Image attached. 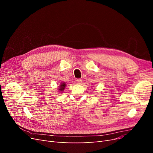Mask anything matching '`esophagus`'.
Instances as JSON below:
<instances>
[{"instance_id":"obj_1","label":"esophagus","mask_w":153,"mask_h":153,"mask_svg":"<svg viewBox=\"0 0 153 153\" xmlns=\"http://www.w3.org/2000/svg\"><path fill=\"white\" fill-rule=\"evenodd\" d=\"M76 82L78 84H80L81 83H82V80H81V79H77V80H76Z\"/></svg>"}]
</instances>
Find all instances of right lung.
Segmentation results:
<instances>
[{"label":"right lung","mask_w":153,"mask_h":153,"mask_svg":"<svg viewBox=\"0 0 153 153\" xmlns=\"http://www.w3.org/2000/svg\"><path fill=\"white\" fill-rule=\"evenodd\" d=\"M66 86V84L65 82H61V84H59V86L58 87H59L58 88V91H59V92H61V93H62V92H63L64 90L65 89Z\"/></svg>","instance_id":"obj_1"}]
</instances>
